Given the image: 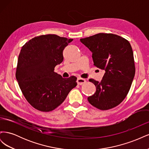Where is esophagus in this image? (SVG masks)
Listing matches in <instances>:
<instances>
[{
    "label": "esophagus",
    "mask_w": 149,
    "mask_h": 149,
    "mask_svg": "<svg viewBox=\"0 0 149 149\" xmlns=\"http://www.w3.org/2000/svg\"><path fill=\"white\" fill-rule=\"evenodd\" d=\"M86 82V79L84 78H78L77 79V83L79 85H82V84H84Z\"/></svg>",
    "instance_id": "obj_1"
}]
</instances>
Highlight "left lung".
<instances>
[{
    "mask_svg": "<svg viewBox=\"0 0 149 149\" xmlns=\"http://www.w3.org/2000/svg\"><path fill=\"white\" fill-rule=\"evenodd\" d=\"M80 42L91 51L94 65L106 71L101 82L89 79L96 91L88 97L89 102L102 111L118 106L127 95L136 72L130 43L119 35L104 33Z\"/></svg>",
    "mask_w": 149,
    "mask_h": 149,
    "instance_id": "obj_1",
    "label": "left lung"
}]
</instances>
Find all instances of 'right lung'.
<instances>
[{"label": "right lung", "mask_w": 149, "mask_h": 149, "mask_svg": "<svg viewBox=\"0 0 149 149\" xmlns=\"http://www.w3.org/2000/svg\"><path fill=\"white\" fill-rule=\"evenodd\" d=\"M73 39L48 34L35 37L22 47L16 79L30 104L42 112L54 110L77 85L75 76L63 78L55 67L63 60L65 48Z\"/></svg>", "instance_id": "add662e5"}]
</instances>
